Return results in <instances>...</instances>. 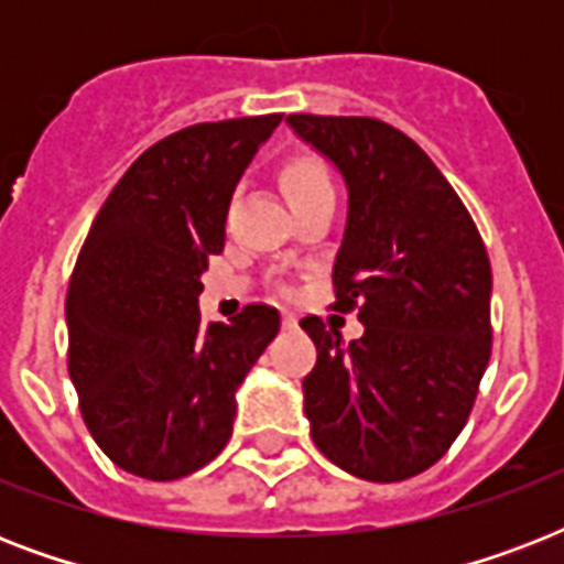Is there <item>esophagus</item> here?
Wrapping results in <instances>:
<instances>
[{"label":"esophagus","instance_id":"obj_1","mask_svg":"<svg viewBox=\"0 0 564 564\" xmlns=\"http://www.w3.org/2000/svg\"><path fill=\"white\" fill-rule=\"evenodd\" d=\"M283 327H286V330H292V327H299V318L292 316V313H283Z\"/></svg>","mask_w":564,"mask_h":564}]
</instances>
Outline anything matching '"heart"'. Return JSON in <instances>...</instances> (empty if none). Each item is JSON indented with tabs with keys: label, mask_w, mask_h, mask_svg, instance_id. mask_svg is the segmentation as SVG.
<instances>
[{
	"label": "heart",
	"mask_w": 564,
	"mask_h": 564,
	"mask_svg": "<svg viewBox=\"0 0 564 564\" xmlns=\"http://www.w3.org/2000/svg\"><path fill=\"white\" fill-rule=\"evenodd\" d=\"M278 181H281L283 195L290 198L292 210H301V207H307V204L318 202V198L334 195L330 170L316 154H290L281 163V170H278Z\"/></svg>",
	"instance_id": "obj_1"
}]
</instances>
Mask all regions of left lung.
I'll use <instances>...</instances> for the list:
<instances>
[{
    "instance_id": "1",
    "label": "left lung",
    "mask_w": 564,
    "mask_h": 564,
    "mask_svg": "<svg viewBox=\"0 0 564 564\" xmlns=\"http://www.w3.org/2000/svg\"><path fill=\"white\" fill-rule=\"evenodd\" d=\"M339 166L348 225L330 304L366 334L343 345L318 316L304 412L343 471L398 482L427 471L471 415L491 357V263L471 213L412 137L375 117L290 113Z\"/></svg>"
}]
</instances>
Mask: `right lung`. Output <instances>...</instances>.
Returning a JSON list of instances; mask_svg holds the SVG:
<instances>
[{"label": "right lung", "mask_w": 564, "mask_h": 564, "mask_svg": "<svg viewBox=\"0 0 564 564\" xmlns=\"http://www.w3.org/2000/svg\"><path fill=\"white\" fill-rule=\"evenodd\" d=\"M281 117L163 137L93 219L66 290V366L84 424L122 471L181 480L216 459L234 433V392L278 336L269 304L204 330L198 295L239 175Z\"/></svg>", "instance_id": "1"}]
</instances>
